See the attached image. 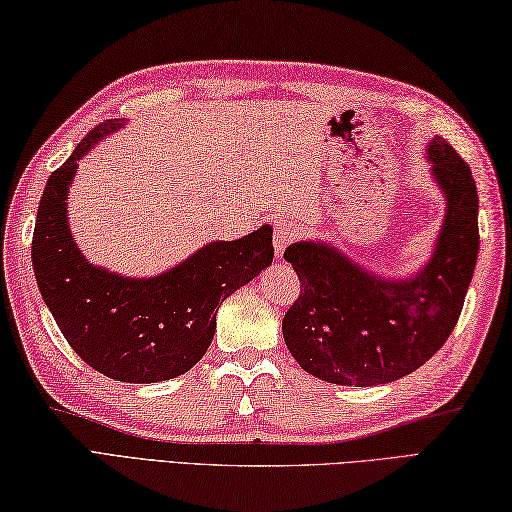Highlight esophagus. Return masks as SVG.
Wrapping results in <instances>:
<instances>
[{
    "label": "esophagus",
    "instance_id": "esophagus-1",
    "mask_svg": "<svg viewBox=\"0 0 512 512\" xmlns=\"http://www.w3.org/2000/svg\"><path fill=\"white\" fill-rule=\"evenodd\" d=\"M301 235V228L292 222V220H279L275 224V253L281 257L288 244L295 242V239Z\"/></svg>",
    "mask_w": 512,
    "mask_h": 512
}]
</instances>
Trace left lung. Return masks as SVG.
Masks as SVG:
<instances>
[{
	"mask_svg": "<svg viewBox=\"0 0 512 512\" xmlns=\"http://www.w3.org/2000/svg\"><path fill=\"white\" fill-rule=\"evenodd\" d=\"M429 160L447 217L436 253L413 279L367 273L328 244L286 248L301 292L281 330L308 374L334 385H385L416 372L453 332L480 250L477 189L447 140H431Z\"/></svg>",
	"mask_w": 512,
	"mask_h": 512,
	"instance_id": "1",
	"label": "left lung"
}]
</instances>
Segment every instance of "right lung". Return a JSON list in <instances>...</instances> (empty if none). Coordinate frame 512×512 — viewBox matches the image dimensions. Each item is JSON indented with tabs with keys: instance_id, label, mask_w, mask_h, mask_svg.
<instances>
[{
	"instance_id": "1",
	"label": "right lung",
	"mask_w": 512,
	"mask_h": 512,
	"mask_svg": "<svg viewBox=\"0 0 512 512\" xmlns=\"http://www.w3.org/2000/svg\"><path fill=\"white\" fill-rule=\"evenodd\" d=\"M123 123L112 118L96 125L52 171L37 209L32 266L61 334L85 363L123 383H158L200 361L213 341L222 301L273 264V228L262 226L235 242H213L151 279L92 266L74 244L65 200L76 162Z\"/></svg>"
}]
</instances>
